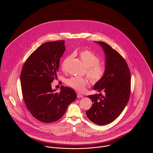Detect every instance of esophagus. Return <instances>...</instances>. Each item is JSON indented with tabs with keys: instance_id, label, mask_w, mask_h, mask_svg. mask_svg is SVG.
<instances>
[{
	"instance_id": "1",
	"label": "esophagus",
	"mask_w": 153,
	"mask_h": 153,
	"mask_svg": "<svg viewBox=\"0 0 153 153\" xmlns=\"http://www.w3.org/2000/svg\"><path fill=\"white\" fill-rule=\"evenodd\" d=\"M77 96L78 98H81V97H82L84 96H83V95L80 94V93H78V94H77Z\"/></svg>"
}]
</instances>
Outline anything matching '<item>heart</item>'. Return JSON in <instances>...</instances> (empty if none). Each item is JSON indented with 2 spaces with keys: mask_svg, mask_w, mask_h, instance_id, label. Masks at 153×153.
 Returning <instances> with one entry per match:
<instances>
[{
  "mask_svg": "<svg viewBox=\"0 0 153 153\" xmlns=\"http://www.w3.org/2000/svg\"><path fill=\"white\" fill-rule=\"evenodd\" d=\"M72 55L69 56L67 59L72 57ZM79 56L84 65L87 67V74L91 81L95 83L102 79L105 74V68L100 65V58L94 53L88 50H84L79 53ZM65 59V60H66ZM65 64L62 65V69H65ZM66 84L77 91H83L85 87L87 85L88 80L82 77H72L67 79Z\"/></svg>",
  "mask_w": 153,
  "mask_h": 153,
  "instance_id": "1",
  "label": "heart"
}]
</instances>
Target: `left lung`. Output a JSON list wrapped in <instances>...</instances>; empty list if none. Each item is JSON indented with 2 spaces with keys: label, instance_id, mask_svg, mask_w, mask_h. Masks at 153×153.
Masks as SVG:
<instances>
[{
  "label": "left lung",
  "instance_id": "obj_1",
  "mask_svg": "<svg viewBox=\"0 0 153 153\" xmlns=\"http://www.w3.org/2000/svg\"><path fill=\"white\" fill-rule=\"evenodd\" d=\"M105 53V74L96 82L94 89L102 92L89 95L93 102L86 112L88 118L97 125H105L114 121L122 112L128 102L130 89V72L122 56L109 45L96 42Z\"/></svg>",
  "mask_w": 153,
  "mask_h": 153
}]
</instances>
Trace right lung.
Wrapping results in <instances>:
<instances>
[{
  "instance_id": "add662e5",
  "label": "right lung",
  "mask_w": 153,
  "mask_h": 153,
  "mask_svg": "<svg viewBox=\"0 0 153 153\" xmlns=\"http://www.w3.org/2000/svg\"><path fill=\"white\" fill-rule=\"evenodd\" d=\"M65 49V41L46 42L30 56L22 68L21 83L25 104L33 117L46 123L59 119L77 97L71 88L62 85L59 92L51 88Z\"/></svg>"
}]
</instances>
